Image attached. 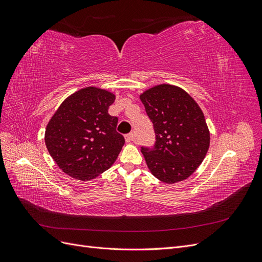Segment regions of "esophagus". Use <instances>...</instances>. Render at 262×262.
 I'll use <instances>...</instances> for the list:
<instances>
[{
    "label": "esophagus",
    "mask_w": 262,
    "mask_h": 262,
    "mask_svg": "<svg viewBox=\"0 0 262 262\" xmlns=\"http://www.w3.org/2000/svg\"><path fill=\"white\" fill-rule=\"evenodd\" d=\"M125 141L126 142H132L134 139V134L133 133H129V134H125Z\"/></svg>",
    "instance_id": "34e87169"
}]
</instances>
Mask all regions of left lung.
Returning a JSON list of instances; mask_svg holds the SVG:
<instances>
[{"mask_svg":"<svg viewBox=\"0 0 262 262\" xmlns=\"http://www.w3.org/2000/svg\"><path fill=\"white\" fill-rule=\"evenodd\" d=\"M153 122L155 144L141 147L147 167L166 184L187 179L199 167L210 146L204 115L180 87L162 84L140 96Z\"/></svg>","mask_w":262,"mask_h":262,"instance_id":"8db88e82","label":"left lung"}]
</instances>
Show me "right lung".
<instances>
[{"label": "right lung", "mask_w": 262, "mask_h": 262, "mask_svg": "<svg viewBox=\"0 0 262 262\" xmlns=\"http://www.w3.org/2000/svg\"><path fill=\"white\" fill-rule=\"evenodd\" d=\"M115 95L86 87L69 96L47 125L45 142L59 167L78 180H92L112 166L124 144L108 114Z\"/></svg>", "instance_id": "add662e5"}]
</instances>
